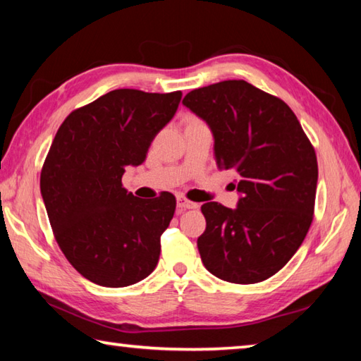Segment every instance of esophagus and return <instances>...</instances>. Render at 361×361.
<instances>
[{
    "instance_id": "34e87169",
    "label": "esophagus",
    "mask_w": 361,
    "mask_h": 361,
    "mask_svg": "<svg viewBox=\"0 0 361 361\" xmlns=\"http://www.w3.org/2000/svg\"><path fill=\"white\" fill-rule=\"evenodd\" d=\"M176 207H178V210H189V209H197V204L191 202V200H188L186 197H183V195H178L176 197Z\"/></svg>"
}]
</instances>
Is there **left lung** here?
Instances as JSON below:
<instances>
[{
	"label": "left lung",
	"instance_id": "obj_1",
	"mask_svg": "<svg viewBox=\"0 0 361 361\" xmlns=\"http://www.w3.org/2000/svg\"><path fill=\"white\" fill-rule=\"evenodd\" d=\"M183 105L209 126L218 167L239 175L235 209L202 205L200 258L226 282H262L291 259L312 223L319 180L312 145L285 102L247 81L191 90Z\"/></svg>",
	"mask_w": 361,
	"mask_h": 361
}]
</instances>
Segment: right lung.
Returning <instances> with one entry per match:
<instances>
[{"label": "right lung", "mask_w": 361, "mask_h": 361, "mask_svg": "<svg viewBox=\"0 0 361 361\" xmlns=\"http://www.w3.org/2000/svg\"><path fill=\"white\" fill-rule=\"evenodd\" d=\"M181 95L116 89L73 111L56 133L41 195L59 247L90 282L121 288L157 266L175 195L138 199L122 188V175L145 162Z\"/></svg>", "instance_id": "add662e5"}]
</instances>
